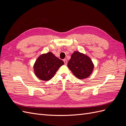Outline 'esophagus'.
Here are the masks:
<instances>
[{
    "mask_svg": "<svg viewBox=\"0 0 126 126\" xmlns=\"http://www.w3.org/2000/svg\"><path fill=\"white\" fill-rule=\"evenodd\" d=\"M63 60V62H64V64H67V59H64Z\"/></svg>",
    "mask_w": 126,
    "mask_h": 126,
    "instance_id": "esophagus-1",
    "label": "esophagus"
}]
</instances>
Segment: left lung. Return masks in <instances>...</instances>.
<instances>
[{"label": "left lung", "mask_w": 126, "mask_h": 126, "mask_svg": "<svg viewBox=\"0 0 126 126\" xmlns=\"http://www.w3.org/2000/svg\"><path fill=\"white\" fill-rule=\"evenodd\" d=\"M67 66L73 74L79 79L88 77L94 68V64L89 57L78 51H75L71 55Z\"/></svg>", "instance_id": "left-lung-1"}]
</instances>
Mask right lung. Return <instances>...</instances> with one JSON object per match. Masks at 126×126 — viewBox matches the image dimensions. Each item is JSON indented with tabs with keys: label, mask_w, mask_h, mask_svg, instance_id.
<instances>
[{
	"label": "right lung",
	"mask_w": 126,
	"mask_h": 126,
	"mask_svg": "<svg viewBox=\"0 0 126 126\" xmlns=\"http://www.w3.org/2000/svg\"><path fill=\"white\" fill-rule=\"evenodd\" d=\"M64 63L51 52L41 55L33 65L34 72L41 80L48 81L54 77Z\"/></svg>",
	"instance_id": "add662e5"
}]
</instances>
